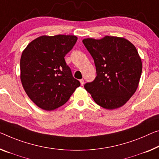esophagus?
Returning a JSON list of instances; mask_svg holds the SVG:
<instances>
[{"instance_id":"esophagus-1","label":"esophagus","mask_w":159,"mask_h":159,"mask_svg":"<svg viewBox=\"0 0 159 159\" xmlns=\"http://www.w3.org/2000/svg\"><path fill=\"white\" fill-rule=\"evenodd\" d=\"M80 84H81V85H83V84H84V80H83V79L80 80Z\"/></svg>"}]
</instances>
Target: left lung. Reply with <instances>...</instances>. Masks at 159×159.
I'll return each instance as SVG.
<instances>
[{
	"instance_id": "obj_1",
	"label": "left lung",
	"mask_w": 159,
	"mask_h": 159,
	"mask_svg": "<svg viewBox=\"0 0 159 159\" xmlns=\"http://www.w3.org/2000/svg\"><path fill=\"white\" fill-rule=\"evenodd\" d=\"M82 43L93 58L97 77L84 84L94 101L107 109L123 106L137 89L142 63L132 43L122 38H87Z\"/></svg>"
}]
</instances>
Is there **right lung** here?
I'll use <instances>...</instances> for the list:
<instances>
[{
    "mask_svg": "<svg viewBox=\"0 0 159 159\" xmlns=\"http://www.w3.org/2000/svg\"><path fill=\"white\" fill-rule=\"evenodd\" d=\"M77 40L75 35H43L32 41L22 53V84L40 108L47 111L58 108L80 86L65 60Z\"/></svg>",
    "mask_w": 159,
    "mask_h": 159,
    "instance_id": "obj_1",
    "label": "right lung"
}]
</instances>
